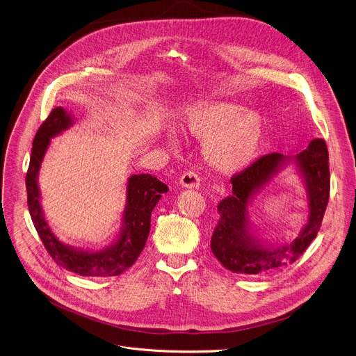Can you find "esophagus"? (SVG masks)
Instances as JSON below:
<instances>
[{
    "instance_id": "34e87169",
    "label": "esophagus",
    "mask_w": 356,
    "mask_h": 356,
    "mask_svg": "<svg viewBox=\"0 0 356 356\" xmlns=\"http://www.w3.org/2000/svg\"><path fill=\"white\" fill-rule=\"evenodd\" d=\"M180 186L186 188H197L200 186V177L194 172H186L180 177Z\"/></svg>"
}]
</instances>
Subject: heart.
Instances as JSON below:
<instances>
[{"instance_id":"b5f03b06","label":"heart","mask_w":356,"mask_h":356,"mask_svg":"<svg viewBox=\"0 0 356 356\" xmlns=\"http://www.w3.org/2000/svg\"><path fill=\"white\" fill-rule=\"evenodd\" d=\"M184 134L202 140V156L217 172L234 175L245 170L262 146L265 121L258 111L243 110L227 101H207L188 107L180 117ZM169 147L177 146L173 134Z\"/></svg>"}]
</instances>
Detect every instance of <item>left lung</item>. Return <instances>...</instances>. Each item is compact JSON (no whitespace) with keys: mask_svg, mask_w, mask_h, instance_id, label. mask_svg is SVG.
<instances>
[{"mask_svg":"<svg viewBox=\"0 0 356 356\" xmlns=\"http://www.w3.org/2000/svg\"><path fill=\"white\" fill-rule=\"evenodd\" d=\"M287 165L295 168L308 195V221L296 238L273 244L257 236L248 206L271 179ZM232 194L218 204L220 220L211 236V250L234 273L261 275L294 262L317 236L330 197L328 150L324 139H313L294 156L270 154L231 179Z\"/></svg>","mask_w":356,"mask_h":356,"instance_id":"1","label":"left lung"}]
</instances>
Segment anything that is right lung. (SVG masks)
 I'll use <instances>...</instances> for the list:
<instances>
[{"instance_id":"obj_1","label":"right lung","mask_w":356,"mask_h":356,"mask_svg":"<svg viewBox=\"0 0 356 356\" xmlns=\"http://www.w3.org/2000/svg\"><path fill=\"white\" fill-rule=\"evenodd\" d=\"M73 124L74 117L66 108L56 107L35 135L26 173L29 214L49 255L59 266L80 276H118L131 268L140 255L149 236L152 211L169 188L150 175H132L127 181V202L121 216V228L114 242L99 250L79 249L60 242L44 218L38 176L50 139L67 131Z\"/></svg>"}]
</instances>
